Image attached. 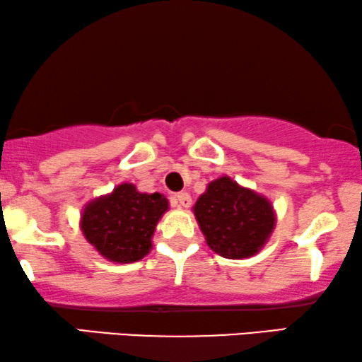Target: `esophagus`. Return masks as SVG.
Instances as JSON below:
<instances>
[{
  "mask_svg": "<svg viewBox=\"0 0 362 362\" xmlns=\"http://www.w3.org/2000/svg\"><path fill=\"white\" fill-rule=\"evenodd\" d=\"M177 204H178V207L189 209L192 205L190 194H187V192H180V194H177Z\"/></svg>",
  "mask_w": 362,
  "mask_h": 362,
  "instance_id": "esophagus-1",
  "label": "esophagus"
}]
</instances>
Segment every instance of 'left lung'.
<instances>
[{"mask_svg": "<svg viewBox=\"0 0 362 362\" xmlns=\"http://www.w3.org/2000/svg\"><path fill=\"white\" fill-rule=\"evenodd\" d=\"M207 245L226 259L252 257L276 227L271 202L230 177L210 182L194 205Z\"/></svg>", "mask_w": 362, "mask_h": 362, "instance_id": "left-lung-1", "label": "left lung"}]
</instances>
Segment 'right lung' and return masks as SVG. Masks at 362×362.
Listing matches in <instances>:
<instances>
[{"mask_svg": "<svg viewBox=\"0 0 362 362\" xmlns=\"http://www.w3.org/2000/svg\"><path fill=\"white\" fill-rule=\"evenodd\" d=\"M167 210L168 200L158 192L141 194L135 185L122 184L86 205L80 227L105 259L136 262L152 249L155 226Z\"/></svg>", "mask_w": 362, "mask_h": 362, "instance_id": "add662e5", "label": "right lung"}]
</instances>
